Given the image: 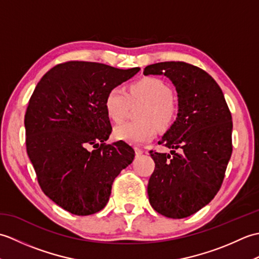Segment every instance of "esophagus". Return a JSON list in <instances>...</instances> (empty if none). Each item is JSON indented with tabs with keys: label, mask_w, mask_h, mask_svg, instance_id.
<instances>
[{
	"label": "esophagus",
	"mask_w": 259,
	"mask_h": 259,
	"mask_svg": "<svg viewBox=\"0 0 259 259\" xmlns=\"http://www.w3.org/2000/svg\"><path fill=\"white\" fill-rule=\"evenodd\" d=\"M135 151H136V156H137V157H138V156H141L142 153H144V150L140 149V148H138V147H136V148H135Z\"/></svg>",
	"instance_id": "34e87169"
}]
</instances>
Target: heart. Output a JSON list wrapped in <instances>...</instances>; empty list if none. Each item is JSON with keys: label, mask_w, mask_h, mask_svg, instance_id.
I'll list each match as a JSON object with an SVG mask.
<instances>
[{"label": "heart", "mask_w": 259, "mask_h": 259, "mask_svg": "<svg viewBox=\"0 0 259 259\" xmlns=\"http://www.w3.org/2000/svg\"><path fill=\"white\" fill-rule=\"evenodd\" d=\"M144 102L137 122H124L114 128L115 139L130 145H142L151 141L159 130H167L175 122L178 103L172 96V89L166 81L157 76H145L129 85V93L123 88L113 87L104 98V109L109 118L122 121L130 104Z\"/></svg>", "instance_id": "heart-1"}]
</instances>
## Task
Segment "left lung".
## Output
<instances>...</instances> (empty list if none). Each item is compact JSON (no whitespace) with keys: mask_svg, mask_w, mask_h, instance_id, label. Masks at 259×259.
<instances>
[{"mask_svg":"<svg viewBox=\"0 0 259 259\" xmlns=\"http://www.w3.org/2000/svg\"><path fill=\"white\" fill-rule=\"evenodd\" d=\"M144 74H164L178 93V114L150 150L155 170L148 183L152 208L168 218L188 217L217 195L233 152L232 113L221 87L202 69L183 61L150 64ZM179 151L177 152V150Z\"/></svg>","mask_w":259,"mask_h":259,"instance_id":"1","label":"left lung"}]
</instances>
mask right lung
<instances>
[{
    "label": "right lung",
    "instance_id": "obj_1",
    "mask_svg": "<svg viewBox=\"0 0 259 259\" xmlns=\"http://www.w3.org/2000/svg\"><path fill=\"white\" fill-rule=\"evenodd\" d=\"M139 70L68 61L49 70L33 91L24 117L26 151L42 191L64 210L100 211L113 180L133 162L128 144L106 142L112 128L104 98Z\"/></svg>",
    "mask_w": 259,
    "mask_h": 259
}]
</instances>
